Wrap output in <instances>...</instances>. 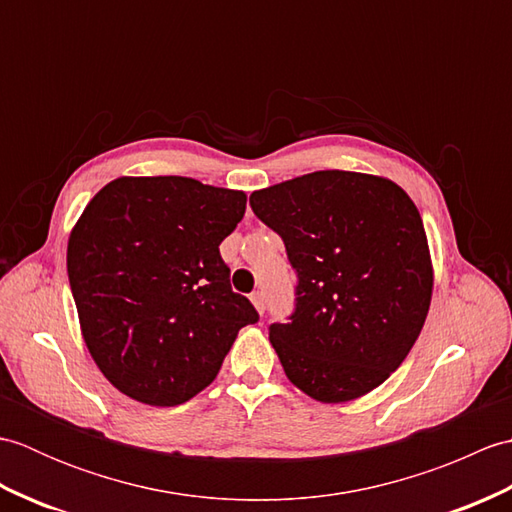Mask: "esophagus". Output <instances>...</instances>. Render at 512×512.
Listing matches in <instances>:
<instances>
[{"label":"esophagus","instance_id":"esophagus-1","mask_svg":"<svg viewBox=\"0 0 512 512\" xmlns=\"http://www.w3.org/2000/svg\"><path fill=\"white\" fill-rule=\"evenodd\" d=\"M250 301H253V306L257 308V312H259V314H264V308H266V301H264V292H262V290H257V292H253V295H250Z\"/></svg>","mask_w":512,"mask_h":512}]
</instances>
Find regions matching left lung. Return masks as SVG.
<instances>
[{
	"label": "left lung",
	"instance_id": "8db88e82",
	"mask_svg": "<svg viewBox=\"0 0 512 512\" xmlns=\"http://www.w3.org/2000/svg\"><path fill=\"white\" fill-rule=\"evenodd\" d=\"M250 209L284 239L297 277L295 308L268 328L290 383L321 402L385 383L431 303L416 204L391 180L334 169L255 191Z\"/></svg>",
	"mask_w": 512,
	"mask_h": 512
}]
</instances>
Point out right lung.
Returning <instances> with one entry per match:
<instances>
[{
	"label": "right lung",
	"instance_id": "add662e5",
	"mask_svg": "<svg viewBox=\"0 0 512 512\" xmlns=\"http://www.w3.org/2000/svg\"><path fill=\"white\" fill-rule=\"evenodd\" d=\"M244 211L242 191L182 176L118 178L85 206L68 242L70 288L85 345L125 396L182 405L259 321L220 255Z\"/></svg>",
	"mask_w": 512,
	"mask_h": 512
}]
</instances>
